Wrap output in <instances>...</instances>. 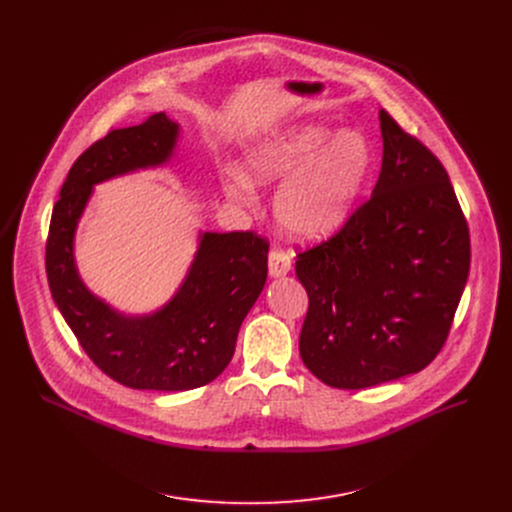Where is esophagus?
<instances>
[{
  "label": "esophagus",
  "mask_w": 512,
  "mask_h": 512,
  "mask_svg": "<svg viewBox=\"0 0 512 512\" xmlns=\"http://www.w3.org/2000/svg\"><path fill=\"white\" fill-rule=\"evenodd\" d=\"M267 267H270V276H286L292 267L290 253L284 249H272L270 257H267Z\"/></svg>",
  "instance_id": "34e87169"
}]
</instances>
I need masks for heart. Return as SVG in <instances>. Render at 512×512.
Segmentation results:
<instances>
[{
	"label": "heart",
	"mask_w": 512,
	"mask_h": 512,
	"mask_svg": "<svg viewBox=\"0 0 512 512\" xmlns=\"http://www.w3.org/2000/svg\"><path fill=\"white\" fill-rule=\"evenodd\" d=\"M369 161L361 132L334 134L328 126L303 124L259 141L247 153V176L263 186L286 180L276 195V218L290 234L313 240L334 232L351 213ZM224 188L240 205L255 203L253 186L240 174Z\"/></svg>",
	"instance_id": "1"
}]
</instances>
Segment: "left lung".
Segmentation results:
<instances>
[{
    "instance_id": "1",
    "label": "left lung",
    "mask_w": 512,
    "mask_h": 512,
    "mask_svg": "<svg viewBox=\"0 0 512 512\" xmlns=\"http://www.w3.org/2000/svg\"><path fill=\"white\" fill-rule=\"evenodd\" d=\"M380 126L384 157L371 197L294 265L309 297L301 359L338 390L432 363L471 265L469 226L440 159L384 110Z\"/></svg>"
}]
</instances>
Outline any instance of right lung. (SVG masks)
<instances>
[{
	"instance_id": "right-lung-1",
	"label": "right lung",
	"mask_w": 512,
	"mask_h": 512,
	"mask_svg": "<svg viewBox=\"0 0 512 512\" xmlns=\"http://www.w3.org/2000/svg\"><path fill=\"white\" fill-rule=\"evenodd\" d=\"M178 124L164 112L112 128L80 155L53 205L45 245L47 282L89 359L134 390L182 392L209 384L228 367L242 319L263 290L270 242L255 232H205L176 297L153 315L124 317L80 282L72 240L91 186L168 161Z\"/></svg>"
}]
</instances>
